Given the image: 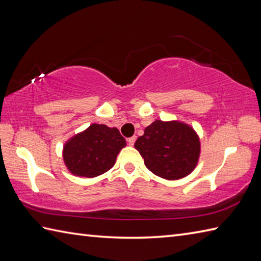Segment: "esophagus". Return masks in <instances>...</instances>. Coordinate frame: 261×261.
Here are the masks:
<instances>
[{
  "instance_id": "1",
  "label": "esophagus",
  "mask_w": 261,
  "mask_h": 261,
  "mask_svg": "<svg viewBox=\"0 0 261 261\" xmlns=\"http://www.w3.org/2000/svg\"><path fill=\"white\" fill-rule=\"evenodd\" d=\"M136 139H137V137L134 136V137H131V138H127L126 141H127V143H129L130 146H134L135 142H136Z\"/></svg>"
}]
</instances>
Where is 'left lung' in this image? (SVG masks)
Returning a JSON list of instances; mask_svg holds the SVG:
<instances>
[{
    "label": "left lung",
    "instance_id": "left-lung-1",
    "mask_svg": "<svg viewBox=\"0 0 261 261\" xmlns=\"http://www.w3.org/2000/svg\"><path fill=\"white\" fill-rule=\"evenodd\" d=\"M135 147L146 167L166 179H179L195 168L199 140L192 127L179 122L154 121L137 139Z\"/></svg>",
    "mask_w": 261,
    "mask_h": 261
}]
</instances>
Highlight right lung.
Here are the masks:
<instances>
[{
    "mask_svg": "<svg viewBox=\"0 0 261 261\" xmlns=\"http://www.w3.org/2000/svg\"><path fill=\"white\" fill-rule=\"evenodd\" d=\"M124 146V138L116 127L92 124L66 143L64 160L74 175L95 177L113 167L116 156Z\"/></svg>",
    "mask_w": 261,
    "mask_h": 261,
    "instance_id": "obj_1",
    "label": "right lung"
}]
</instances>
